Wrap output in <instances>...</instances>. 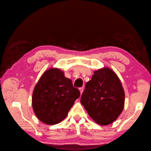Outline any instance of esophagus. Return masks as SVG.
I'll list each match as a JSON object with an SVG mask.
<instances>
[{"label": "esophagus", "mask_w": 151, "mask_h": 151, "mask_svg": "<svg viewBox=\"0 0 151 151\" xmlns=\"http://www.w3.org/2000/svg\"><path fill=\"white\" fill-rule=\"evenodd\" d=\"M79 91H80V93H81V94H82V93L83 92V87H81V88H79Z\"/></svg>", "instance_id": "1"}]
</instances>
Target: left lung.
Returning <instances> with one entry per match:
<instances>
[{
  "label": "left lung",
  "mask_w": 151,
  "mask_h": 151,
  "mask_svg": "<svg viewBox=\"0 0 151 151\" xmlns=\"http://www.w3.org/2000/svg\"><path fill=\"white\" fill-rule=\"evenodd\" d=\"M81 102L100 125L116 121L124 108L125 92L118 76L109 68L95 70L81 96Z\"/></svg>",
  "instance_id": "1"
}]
</instances>
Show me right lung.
I'll return each instance as SVG.
<instances>
[{
  "label": "right lung",
  "mask_w": 151,
  "mask_h": 151,
  "mask_svg": "<svg viewBox=\"0 0 151 151\" xmlns=\"http://www.w3.org/2000/svg\"><path fill=\"white\" fill-rule=\"evenodd\" d=\"M80 95L70 79L65 77L63 71L58 68H50L43 73L35 86L32 108L41 122L55 125L67 117Z\"/></svg>",
  "instance_id": "add662e5"
}]
</instances>
